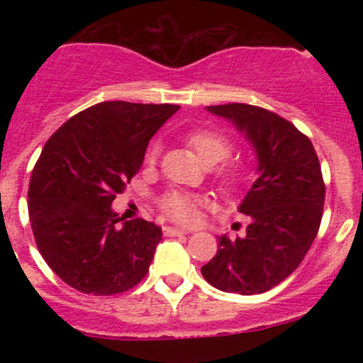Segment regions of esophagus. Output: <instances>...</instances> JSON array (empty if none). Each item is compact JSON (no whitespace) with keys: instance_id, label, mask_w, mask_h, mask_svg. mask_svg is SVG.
I'll return each mask as SVG.
<instances>
[{"instance_id":"1","label":"esophagus","mask_w":363,"mask_h":363,"mask_svg":"<svg viewBox=\"0 0 363 363\" xmlns=\"http://www.w3.org/2000/svg\"><path fill=\"white\" fill-rule=\"evenodd\" d=\"M163 233L167 237H177V235H186V233H189V232H186V230H182V228H175V226H164Z\"/></svg>"}]
</instances>
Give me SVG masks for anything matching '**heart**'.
<instances>
[{
	"label": "heart",
	"mask_w": 363,
	"mask_h": 363,
	"mask_svg": "<svg viewBox=\"0 0 363 363\" xmlns=\"http://www.w3.org/2000/svg\"><path fill=\"white\" fill-rule=\"evenodd\" d=\"M186 144L191 147V151L199 156L205 167H216L221 161H225L232 152V142L225 137L223 133L216 130H195L188 133L186 137ZM160 155V144L149 145L147 152H145V163L152 164ZM246 177V168L242 164H230V167L223 168L219 172V184L225 189H233L240 184ZM196 205L199 200L195 196L188 195L182 191H170L161 199L160 207L164 214L170 219L179 223H191L196 216Z\"/></svg>",
	"instance_id": "1"
}]
</instances>
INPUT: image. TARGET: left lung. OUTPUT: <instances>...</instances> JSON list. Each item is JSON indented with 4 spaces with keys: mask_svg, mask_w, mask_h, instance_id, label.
Listing matches in <instances>:
<instances>
[{
    "mask_svg": "<svg viewBox=\"0 0 363 363\" xmlns=\"http://www.w3.org/2000/svg\"><path fill=\"white\" fill-rule=\"evenodd\" d=\"M207 111L244 133L255 149L258 177L239 205L250 216L246 237H219L202 276L228 294H263L294 272L316 239L325 202L320 160L309 138L277 113L246 104Z\"/></svg>",
    "mask_w": 363,
    "mask_h": 363,
    "instance_id": "8db88e82",
    "label": "left lung"
}]
</instances>
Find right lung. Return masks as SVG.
I'll list each match as a JSON object with an SVG mask.
<instances>
[{"mask_svg":"<svg viewBox=\"0 0 363 363\" xmlns=\"http://www.w3.org/2000/svg\"><path fill=\"white\" fill-rule=\"evenodd\" d=\"M179 108L104 101L47 140L29 181V221L40 255L68 286L116 295L149 272L161 228L119 218L112 202L140 170L152 135Z\"/></svg>","mask_w":363,"mask_h":363,"instance_id":"obj_1","label":"right lung"}]
</instances>
